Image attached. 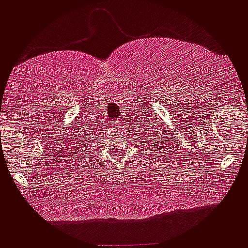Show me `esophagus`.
I'll return each instance as SVG.
<instances>
[{"instance_id":"34e87169","label":"esophagus","mask_w":248,"mask_h":248,"mask_svg":"<svg viewBox=\"0 0 248 248\" xmlns=\"http://www.w3.org/2000/svg\"><path fill=\"white\" fill-rule=\"evenodd\" d=\"M114 123H115V126H116V127H121V125L123 124V123H122L121 119H117V121H114Z\"/></svg>"}]
</instances>
